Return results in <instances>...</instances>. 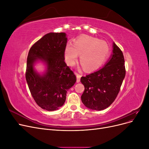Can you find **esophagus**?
<instances>
[{
	"mask_svg": "<svg viewBox=\"0 0 149 149\" xmlns=\"http://www.w3.org/2000/svg\"><path fill=\"white\" fill-rule=\"evenodd\" d=\"M76 78H77V79H76V81H77V83H79L80 81V78H81V75L79 74L78 73H76Z\"/></svg>",
	"mask_w": 149,
	"mask_h": 149,
	"instance_id": "1",
	"label": "esophagus"
}]
</instances>
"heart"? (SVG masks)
I'll list each match as a JSON object with an SVG mask.
<instances>
[{"mask_svg": "<svg viewBox=\"0 0 149 149\" xmlns=\"http://www.w3.org/2000/svg\"><path fill=\"white\" fill-rule=\"evenodd\" d=\"M109 52L110 48L106 42L89 36H81L74 40L73 47L71 45L66 47L65 57L67 63L73 65L78 55H81L82 67L86 71H92L104 63Z\"/></svg>", "mask_w": 149, "mask_h": 149, "instance_id": "b5f03b06", "label": "heart"}]
</instances>
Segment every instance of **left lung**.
Masks as SVG:
<instances>
[{
  "label": "left lung",
  "mask_w": 149,
  "mask_h": 149,
  "mask_svg": "<svg viewBox=\"0 0 149 149\" xmlns=\"http://www.w3.org/2000/svg\"><path fill=\"white\" fill-rule=\"evenodd\" d=\"M123 52L113 43V50L109 60L99 70L81 78L84 91L81 101L91 109L101 111L114 101L125 76Z\"/></svg>",
  "instance_id": "left-lung-1"
}]
</instances>
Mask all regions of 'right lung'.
Segmentation results:
<instances>
[{
	"instance_id": "1",
	"label": "right lung",
	"mask_w": 149,
	"mask_h": 149,
	"mask_svg": "<svg viewBox=\"0 0 149 149\" xmlns=\"http://www.w3.org/2000/svg\"><path fill=\"white\" fill-rule=\"evenodd\" d=\"M66 43L65 33H49L35 42L28 54L26 82L36 103L47 111H55L63 105L67 91L76 81L73 71L65 62ZM38 59L47 65L43 75L36 73L33 68Z\"/></svg>"
}]
</instances>
